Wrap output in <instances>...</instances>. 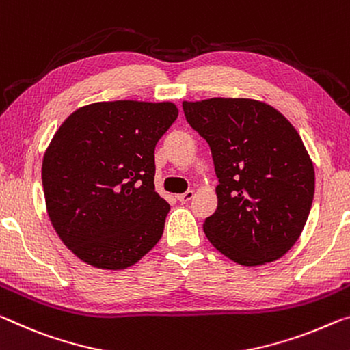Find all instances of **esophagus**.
Wrapping results in <instances>:
<instances>
[{
  "instance_id": "obj_1",
  "label": "esophagus",
  "mask_w": 350,
  "mask_h": 350,
  "mask_svg": "<svg viewBox=\"0 0 350 350\" xmlns=\"http://www.w3.org/2000/svg\"><path fill=\"white\" fill-rule=\"evenodd\" d=\"M193 196H195V191L188 190L185 193H182V195H177L176 198H177V201H180V202H188V201H191Z\"/></svg>"
}]
</instances>
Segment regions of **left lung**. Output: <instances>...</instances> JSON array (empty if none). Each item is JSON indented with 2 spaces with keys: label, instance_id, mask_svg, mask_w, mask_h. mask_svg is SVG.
<instances>
[{
  "label": "left lung",
  "instance_id": "1",
  "mask_svg": "<svg viewBox=\"0 0 350 350\" xmlns=\"http://www.w3.org/2000/svg\"><path fill=\"white\" fill-rule=\"evenodd\" d=\"M208 143L218 207L204 221L208 241L245 266L274 262L297 241L314 195L302 138L271 105L243 98L182 103Z\"/></svg>",
  "mask_w": 350,
  "mask_h": 350
}]
</instances>
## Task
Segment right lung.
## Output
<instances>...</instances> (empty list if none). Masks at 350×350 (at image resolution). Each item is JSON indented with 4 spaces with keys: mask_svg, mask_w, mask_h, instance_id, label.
Masks as SVG:
<instances>
[{
    "mask_svg": "<svg viewBox=\"0 0 350 350\" xmlns=\"http://www.w3.org/2000/svg\"><path fill=\"white\" fill-rule=\"evenodd\" d=\"M177 113L173 103H96L55 132L42 165L46 210L82 262L124 269L157 245L170 204L155 193L154 149Z\"/></svg>",
    "mask_w": 350,
    "mask_h": 350,
    "instance_id": "right-lung-1",
    "label": "right lung"
}]
</instances>
